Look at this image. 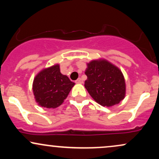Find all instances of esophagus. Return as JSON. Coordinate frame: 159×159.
I'll return each instance as SVG.
<instances>
[{
	"mask_svg": "<svg viewBox=\"0 0 159 159\" xmlns=\"http://www.w3.org/2000/svg\"><path fill=\"white\" fill-rule=\"evenodd\" d=\"M75 83L76 84H82L83 83V81H82L81 78H78V79L75 81Z\"/></svg>",
	"mask_w": 159,
	"mask_h": 159,
	"instance_id": "obj_1",
	"label": "esophagus"
}]
</instances>
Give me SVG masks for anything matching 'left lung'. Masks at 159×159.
<instances>
[{"label": "left lung", "instance_id": "left-lung-1", "mask_svg": "<svg viewBox=\"0 0 159 159\" xmlns=\"http://www.w3.org/2000/svg\"><path fill=\"white\" fill-rule=\"evenodd\" d=\"M84 87L95 101L102 106L119 104L125 96V81L117 66L105 59L93 60L87 63Z\"/></svg>", "mask_w": 159, "mask_h": 159}]
</instances>
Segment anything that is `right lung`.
<instances>
[{"instance_id":"add662e5","label":"right lung","mask_w":159,"mask_h":159,"mask_svg":"<svg viewBox=\"0 0 159 159\" xmlns=\"http://www.w3.org/2000/svg\"><path fill=\"white\" fill-rule=\"evenodd\" d=\"M75 83L61 72L60 65L42 69L33 82L34 98L39 106L56 108L63 104Z\"/></svg>"}]
</instances>
